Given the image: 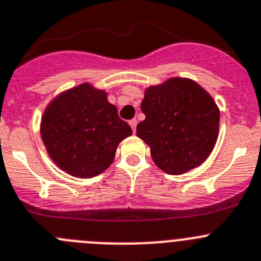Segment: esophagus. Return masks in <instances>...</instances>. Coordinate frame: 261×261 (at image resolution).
Segmentation results:
<instances>
[{
    "label": "esophagus",
    "mask_w": 261,
    "mask_h": 261,
    "mask_svg": "<svg viewBox=\"0 0 261 261\" xmlns=\"http://www.w3.org/2000/svg\"><path fill=\"white\" fill-rule=\"evenodd\" d=\"M128 125L131 126L133 131H134V133H135V131H136V125H138V121H136V118L130 119V121H128Z\"/></svg>",
    "instance_id": "34e87169"
}]
</instances>
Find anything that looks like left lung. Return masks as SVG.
<instances>
[{
  "label": "left lung",
  "mask_w": 261,
  "mask_h": 261,
  "mask_svg": "<svg viewBox=\"0 0 261 261\" xmlns=\"http://www.w3.org/2000/svg\"><path fill=\"white\" fill-rule=\"evenodd\" d=\"M145 119L136 135L149 145L154 164L180 175L203 164L215 147L220 112L211 95L189 79H169L145 90Z\"/></svg>",
  "instance_id": "8db88e82"
}]
</instances>
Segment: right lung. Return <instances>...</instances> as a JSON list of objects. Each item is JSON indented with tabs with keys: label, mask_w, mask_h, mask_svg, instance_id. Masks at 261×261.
Listing matches in <instances>:
<instances>
[{
	"label": "right lung",
	"mask_w": 261,
	"mask_h": 261,
	"mask_svg": "<svg viewBox=\"0 0 261 261\" xmlns=\"http://www.w3.org/2000/svg\"><path fill=\"white\" fill-rule=\"evenodd\" d=\"M131 134L107 92L90 84L62 92L48 104L41 121V136L51 160L77 177L106 171L119 143Z\"/></svg>",
	"instance_id": "1"
}]
</instances>
